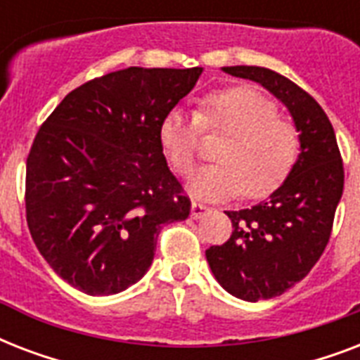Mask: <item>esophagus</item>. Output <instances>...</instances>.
I'll return each instance as SVG.
<instances>
[{"label":"esophagus","mask_w":360,"mask_h":360,"mask_svg":"<svg viewBox=\"0 0 360 360\" xmlns=\"http://www.w3.org/2000/svg\"><path fill=\"white\" fill-rule=\"evenodd\" d=\"M209 211H213L211 207H207V205H203V203L200 202H194L192 203V219H202L203 214L209 213Z\"/></svg>","instance_id":"obj_1"}]
</instances>
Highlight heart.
I'll list each match as a JSON object with an SVG mask.
<instances>
[{
  "label": "heart",
  "mask_w": 360,
  "mask_h": 360,
  "mask_svg": "<svg viewBox=\"0 0 360 360\" xmlns=\"http://www.w3.org/2000/svg\"><path fill=\"white\" fill-rule=\"evenodd\" d=\"M226 138L214 153L217 162L192 181V192L207 200H226L243 192L263 198L274 192L295 168L301 136L280 117L278 106L254 87H230L202 101L198 114L169 110L160 123V141L179 175H191L200 153V136Z\"/></svg>",
  "instance_id": "obj_1"
}]
</instances>
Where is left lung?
<instances>
[{
  "instance_id": "1",
  "label": "left lung",
  "mask_w": 360,
  "mask_h": 360,
  "mask_svg": "<svg viewBox=\"0 0 360 360\" xmlns=\"http://www.w3.org/2000/svg\"><path fill=\"white\" fill-rule=\"evenodd\" d=\"M222 70L273 93L290 110L301 136V155L290 177L267 202L226 211L231 237L205 250L219 284L237 299L256 302L282 295L318 263L344 191V164L329 117L304 89L263 67Z\"/></svg>"
}]
</instances>
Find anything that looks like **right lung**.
<instances>
[{
	"label": "right lung",
	"mask_w": 360,
	"mask_h": 360,
	"mask_svg": "<svg viewBox=\"0 0 360 360\" xmlns=\"http://www.w3.org/2000/svg\"><path fill=\"white\" fill-rule=\"evenodd\" d=\"M202 70H115L72 89L41 124L25 164V219L42 257L76 290L114 295L136 284L160 228L191 214L160 123Z\"/></svg>",
	"instance_id": "add662e5"
}]
</instances>
